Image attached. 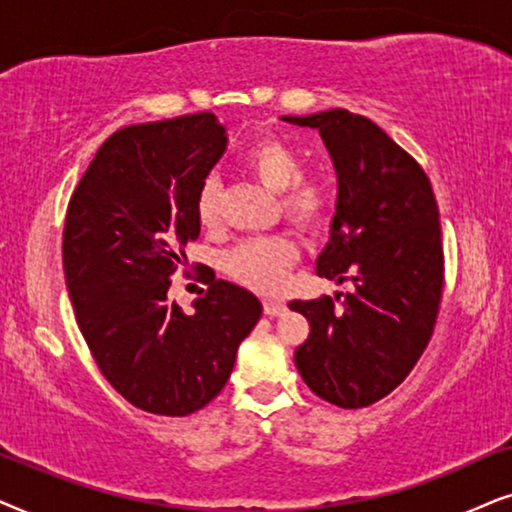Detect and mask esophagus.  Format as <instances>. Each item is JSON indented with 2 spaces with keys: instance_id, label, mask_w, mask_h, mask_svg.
I'll return each mask as SVG.
<instances>
[{
  "instance_id": "1",
  "label": "esophagus",
  "mask_w": 512,
  "mask_h": 512,
  "mask_svg": "<svg viewBox=\"0 0 512 512\" xmlns=\"http://www.w3.org/2000/svg\"><path fill=\"white\" fill-rule=\"evenodd\" d=\"M285 309H288V306H285L283 302H278V299H264V313L271 318L283 316Z\"/></svg>"
}]
</instances>
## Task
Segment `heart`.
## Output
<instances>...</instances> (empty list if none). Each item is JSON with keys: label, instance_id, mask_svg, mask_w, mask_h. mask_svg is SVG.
<instances>
[{"label": "heart", "instance_id": "1", "mask_svg": "<svg viewBox=\"0 0 512 512\" xmlns=\"http://www.w3.org/2000/svg\"><path fill=\"white\" fill-rule=\"evenodd\" d=\"M243 166L269 192L278 194V208L285 220L304 231H318L332 220L337 208V185L330 175H304L302 156L281 138L257 140L243 154ZM222 185L215 175L201 182L196 194V217L206 229L220 220ZM297 260V248L285 236L248 238L224 255L222 267L234 281L252 290H276Z\"/></svg>", "mask_w": 512, "mask_h": 512}]
</instances>
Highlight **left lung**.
<instances>
[{
  "mask_svg": "<svg viewBox=\"0 0 512 512\" xmlns=\"http://www.w3.org/2000/svg\"><path fill=\"white\" fill-rule=\"evenodd\" d=\"M281 119L316 128L335 163L337 210L316 274L356 288L339 306L327 295L288 304L311 325L295 365L318 398L358 410L403 384L431 342L445 278L438 203L424 168L367 117Z\"/></svg>",
  "mask_w": 512,
  "mask_h": 512,
  "instance_id": "obj_1",
  "label": "left lung"
}]
</instances>
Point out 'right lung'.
Segmentation results:
<instances>
[{"label": "right lung", "mask_w": 512, "mask_h": 512, "mask_svg": "<svg viewBox=\"0 0 512 512\" xmlns=\"http://www.w3.org/2000/svg\"><path fill=\"white\" fill-rule=\"evenodd\" d=\"M224 149L210 112L126 126L102 142L67 206L63 269L81 335L109 384L163 417L199 412L222 391L262 316L260 299L208 267L194 313L168 297L201 234L196 194Z\"/></svg>", "instance_id": "right-lung-1"}]
</instances>
